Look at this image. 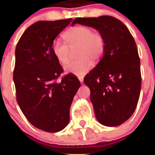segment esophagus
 <instances>
[{
  "instance_id": "esophagus-1",
  "label": "esophagus",
  "mask_w": 155,
  "mask_h": 155,
  "mask_svg": "<svg viewBox=\"0 0 155 155\" xmlns=\"http://www.w3.org/2000/svg\"><path fill=\"white\" fill-rule=\"evenodd\" d=\"M78 79H79V81H80L81 83H83V81H84V77L83 76L78 77Z\"/></svg>"
}]
</instances>
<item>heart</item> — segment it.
Here are the masks:
<instances>
[{"label": "heart", "instance_id": "obj_1", "mask_svg": "<svg viewBox=\"0 0 155 155\" xmlns=\"http://www.w3.org/2000/svg\"><path fill=\"white\" fill-rule=\"evenodd\" d=\"M66 42L55 40L52 44L53 56L61 64L70 61L71 50L78 47V60L65 67L68 73L83 76L91 69L93 61H100L105 52V40L99 32L93 31L87 26H75L70 28L63 35Z\"/></svg>", "mask_w": 155, "mask_h": 155}]
</instances>
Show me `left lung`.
Instances as JSON below:
<instances>
[{
	"label": "left lung",
	"mask_w": 155,
	"mask_h": 155,
	"mask_svg": "<svg viewBox=\"0 0 155 155\" xmlns=\"http://www.w3.org/2000/svg\"><path fill=\"white\" fill-rule=\"evenodd\" d=\"M76 23L95 28L105 40L103 57L84 78L95 117L106 127L121 125L134 113L141 88L136 42L125 25L112 16L77 18L72 25Z\"/></svg>",
	"instance_id": "8db88e82"
}]
</instances>
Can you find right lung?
I'll return each mask as SVG.
<instances>
[{
  "instance_id": "right-lung-1",
  "label": "right lung",
  "mask_w": 155,
  "mask_h": 155,
  "mask_svg": "<svg viewBox=\"0 0 155 155\" xmlns=\"http://www.w3.org/2000/svg\"><path fill=\"white\" fill-rule=\"evenodd\" d=\"M71 21H37L16 46L13 80L18 104L30 124L46 132H59L68 126L71 105L81 86L73 74L57 81L64 70L52 52L56 37Z\"/></svg>"
}]
</instances>
